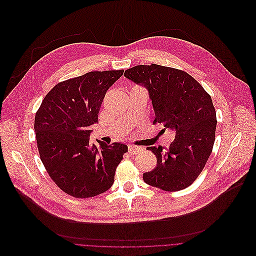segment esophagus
<instances>
[{"instance_id":"esophagus-1","label":"esophagus","mask_w":256,"mask_h":256,"mask_svg":"<svg viewBox=\"0 0 256 256\" xmlns=\"http://www.w3.org/2000/svg\"><path fill=\"white\" fill-rule=\"evenodd\" d=\"M142 147L140 146H137V145H129L128 146V152L130 153V154H138V153H140L142 151Z\"/></svg>"}]
</instances>
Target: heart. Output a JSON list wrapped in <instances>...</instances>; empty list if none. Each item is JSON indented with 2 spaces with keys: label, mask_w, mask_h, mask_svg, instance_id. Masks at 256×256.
I'll return each instance as SVG.
<instances>
[{
  "label": "heart",
  "mask_w": 256,
  "mask_h": 256,
  "mask_svg": "<svg viewBox=\"0 0 256 256\" xmlns=\"http://www.w3.org/2000/svg\"><path fill=\"white\" fill-rule=\"evenodd\" d=\"M134 88H140V86H134Z\"/></svg>",
  "instance_id": "1"
}]
</instances>
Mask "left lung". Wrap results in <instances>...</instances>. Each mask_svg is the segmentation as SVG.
Wrapping results in <instances>:
<instances>
[{
  "instance_id": "8db88e82",
  "label": "left lung",
  "mask_w": 256,
  "mask_h": 256,
  "mask_svg": "<svg viewBox=\"0 0 256 256\" xmlns=\"http://www.w3.org/2000/svg\"><path fill=\"white\" fill-rule=\"evenodd\" d=\"M124 76L147 88L156 118L176 131V138L166 149L149 146L156 156V166L143 174L144 182L166 192L190 186L205 168L216 134V111L211 96L184 70L158 66H136Z\"/></svg>"
}]
</instances>
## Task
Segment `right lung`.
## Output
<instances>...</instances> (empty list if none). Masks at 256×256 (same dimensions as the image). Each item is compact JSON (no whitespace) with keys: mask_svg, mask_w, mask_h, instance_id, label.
Returning a JSON list of instances; mask_svg holds the SVG:
<instances>
[{"mask_svg":"<svg viewBox=\"0 0 256 256\" xmlns=\"http://www.w3.org/2000/svg\"><path fill=\"white\" fill-rule=\"evenodd\" d=\"M123 70L90 72L58 82L44 96L35 115L34 130L40 160L66 194L86 198L108 190L128 146L90 143V127L108 88Z\"/></svg>","mask_w":256,"mask_h":256,"instance_id":"1","label":"right lung"}]
</instances>
